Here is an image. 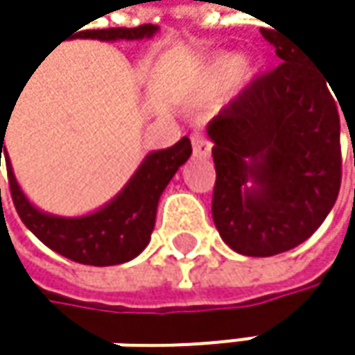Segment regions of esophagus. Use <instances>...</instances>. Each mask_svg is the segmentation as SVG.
<instances>
[{
	"mask_svg": "<svg viewBox=\"0 0 355 355\" xmlns=\"http://www.w3.org/2000/svg\"><path fill=\"white\" fill-rule=\"evenodd\" d=\"M191 144H193V152L197 154V156H203V158H207L209 154H211V141L203 135V133H193L191 135Z\"/></svg>",
	"mask_w": 355,
	"mask_h": 355,
	"instance_id": "esophagus-1",
	"label": "esophagus"
}]
</instances>
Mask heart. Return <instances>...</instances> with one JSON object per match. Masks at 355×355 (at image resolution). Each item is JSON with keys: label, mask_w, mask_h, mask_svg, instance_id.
I'll list each match as a JSON object with an SVG mask.
<instances>
[{"label": "heart", "mask_w": 355, "mask_h": 355, "mask_svg": "<svg viewBox=\"0 0 355 355\" xmlns=\"http://www.w3.org/2000/svg\"><path fill=\"white\" fill-rule=\"evenodd\" d=\"M222 65H224V67H230V59H226ZM247 71H248L247 63H239V73H247Z\"/></svg>", "instance_id": "b5f03b06"}]
</instances>
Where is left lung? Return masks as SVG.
I'll return each instance as SVG.
<instances>
[{
	"mask_svg": "<svg viewBox=\"0 0 355 355\" xmlns=\"http://www.w3.org/2000/svg\"><path fill=\"white\" fill-rule=\"evenodd\" d=\"M263 36L282 63L252 78L207 127L216 164L214 224L228 247L247 257L304 243L341 187V105L333 84L292 40L277 31Z\"/></svg>",
	"mask_w": 355,
	"mask_h": 355,
	"instance_id": "8db88e82",
	"label": "left lung"
}]
</instances>
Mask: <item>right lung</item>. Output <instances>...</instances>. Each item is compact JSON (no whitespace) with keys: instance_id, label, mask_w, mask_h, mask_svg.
<instances>
[{"instance_id":"right-lung-1","label":"right lung","mask_w":355,"mask_h":355,"mask_svg":"<svg viewBox=\"0 0 355 355\" xmlns=\"http://www.w3.org/2000/svg\"><path fill=\"white\" fill-rule=\"evenodd\" d=\"M158 26L141 24L135 28H103V31H86L84 38L98 40H137L156 35ZM8 121L0 123V158L3 148V137L8 129ZM191 156V141L182 137L173 148L150 154L144 164L137 168L127 187L103 209L82 216V218H61L51 216L26 199L20 191L16 177L10 166L8 152L3 150L10 193L14 207L24 222V226L35 234L40 243H44L55 252L84 265H119L137 257L150 243L158 199L171 178Z\"/></svg>"}]
</instances>
